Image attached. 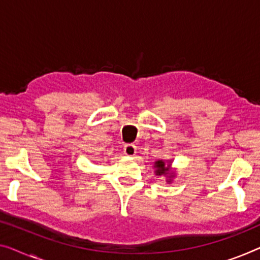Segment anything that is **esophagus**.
<instances>
[{
    "mask_svg": "<svg viewBox=\"0 0 260 260\" xmlns=\"http://www.w3.org/2000/svg\"><path fill=\"white\" fill-rule=\"evenodd\" d=\"M123 153H125L127 156H134L135 153H137V147H135L133 143H127V145L123 147Z\"/></svg>",
    "mask_w": 260,
    "mask_h": 260,
    "instance_id": "34e87169",
    "label": "esophagus"
}]
</instances>
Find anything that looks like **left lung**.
<instances>
[{
  "instance_id": "1",
  "label": "left lung",
  "mask_w": 260,
  "mask_h": 260,
  "mask_svg": "<svg viewBox=\"0 0 260 260\" xmlns=\"http://www.w3.org/2000/svg\"><path fill=\"white\" fill-rule=\"evenodd\" d=\"M154 168L156 169L155 170V174H156L157 176H167L169 175L168 177V182H172V179H173V174L169 173L170 172V164L168 166H166L165 161L162 160H157L155 161V165H154Z\"/></svg>"
}]
</instances>
